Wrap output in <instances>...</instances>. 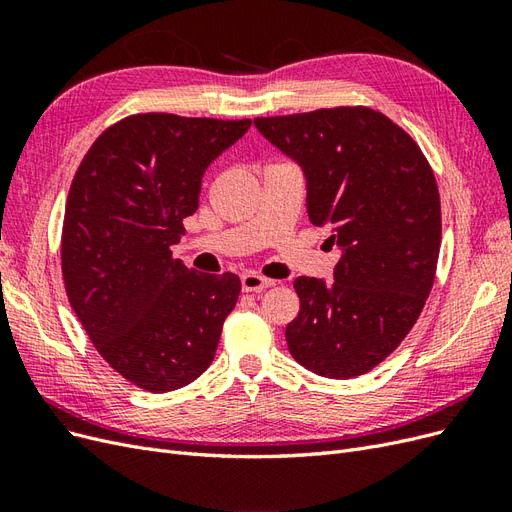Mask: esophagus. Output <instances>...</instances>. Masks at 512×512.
I'll use <instances>...</instances> for the list:
<instances>
[{
  "mask_svg": "<svg viewBox=\"0 0 512 512\" xmlns=\"http://www.w3.org/2000/svg\"><path fill=\"white\" fill-rule=\"evenodd\" d=\"M269 286H273V280H267V277H262L258 273H243L241 275L243 292H262Z\"/></svg>",
  "mask_w": 512,
  "mask_h": 512,
  "instance_id": "obj_1",
  "label": "esophagus"
}]
</instances>
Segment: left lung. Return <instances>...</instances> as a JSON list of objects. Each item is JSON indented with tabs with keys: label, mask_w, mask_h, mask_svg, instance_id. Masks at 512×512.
<instances>
[{
	"label": "left lung",
	"mask_w": 512,
	"mask_h": 512,
	"mask_svg": "<svg viewBox=\"0 0 512 512\" xmlns=\"http://www.w3.org/2000/svg\"><path fill=\"white\" fill-rule=\"evenodd\" d=\"M256 130L301 168L307 218L329 228L333 284L297 277L286 327L294 361L318 376L367 374L404 339L429 297L442 220L436 177L397 123L365 106L258 117Z\"/></svg>",
	"instance_id": "left-lung-1"
}]
</instances>
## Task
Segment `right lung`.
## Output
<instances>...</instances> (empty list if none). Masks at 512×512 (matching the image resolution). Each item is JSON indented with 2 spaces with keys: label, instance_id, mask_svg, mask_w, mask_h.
<instances>
[{
  "label": "right lung",
  "instance_id": "right-lung-1",
  "mask_svg": "<svg viewBox=\"0 0 512 512\" xmlns=\"http://www.w3.org/2000/svg\"><path fill=\"white\" fill-rule=\"evenodd\" d=\"M252 121L132 115L91 145L70 185L61 271L68 301L102 359L166 393L211 365L235 309V273H196L173 258L213 160Z\"/></svg>",
  "mask_w": 512,
  "mask_h": 512
}]
</instances>
